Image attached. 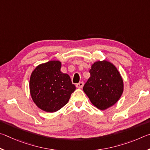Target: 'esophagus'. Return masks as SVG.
<instances>
[{"label": "esophagus", "instance_id": "34e87169", "mask_svg": "<svg viewBox=\"0 0 150 150\" xmlns=\"http://www.w3.org/2000/svg\"><path fill=\"white\" fill-rule=\"evenodd\" d=\"M76 86L77 88H79V89H81L83 88V82H80L79 83H76Z\"/></svg>", "mask_w": 150, "mask_h": 150}]
</instances>
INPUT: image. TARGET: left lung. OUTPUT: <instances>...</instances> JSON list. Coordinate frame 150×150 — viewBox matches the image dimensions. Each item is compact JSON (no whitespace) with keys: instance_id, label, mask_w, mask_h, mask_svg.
<instances>
[{"instance_id":"8db88e82","label":"left lung","mask_w":150,"mask_h":150,"mask_svg":"<svg viewBox=\"0 0 150 150\" xmlns=\"http://www.w3.org/2000/svg\"><path fill=\"white\" fill-rule=\"evenodd\" d=\"M90 77L83 90L94 106L105 110L117 103L121 97L124 84L117 68L106 60L96 61L90 70Z\"/></svg>"}]
</instances>
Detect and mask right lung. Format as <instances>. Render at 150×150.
Here are the masks:
<instances>
[{"instance_id":"right-lung-1","label":"right lung","mask_w":150,"mask_h":150,"mask_svg":"<svg viewBox=\"0 0 150 150\" xmlns=\"http://www.w3.org/2000/svg\"><path fill=\"white\" fill-rule=\"evenodd\" d=\"M61 62L50 60L38 65L31 73L30 91L39 109L48 112L59 111L69 101L75 86L67 74L60 71Z\"/></svg>"}]
</instances>
